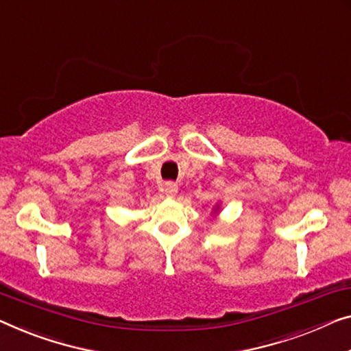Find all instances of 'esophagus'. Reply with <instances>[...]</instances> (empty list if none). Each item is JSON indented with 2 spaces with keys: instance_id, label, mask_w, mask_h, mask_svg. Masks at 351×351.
<instances>
[{
  "instance_id": "34e87169",
  "label": "esophagus",
  "mask_w": 351,
  "mask_h": 351,
  "mask_svg": "<svg viewBox=\"0 0 351 351\" xmlns=\"http://www.w3.org/2000/svg\"><path fill=\"white\" fill-rule=\"evenodd\" d=\"M162 191H164L169 197H173V195H176V192H178V184L173 181H167L165 184L162 186Z\"/></svg>"
}]
</instances>
